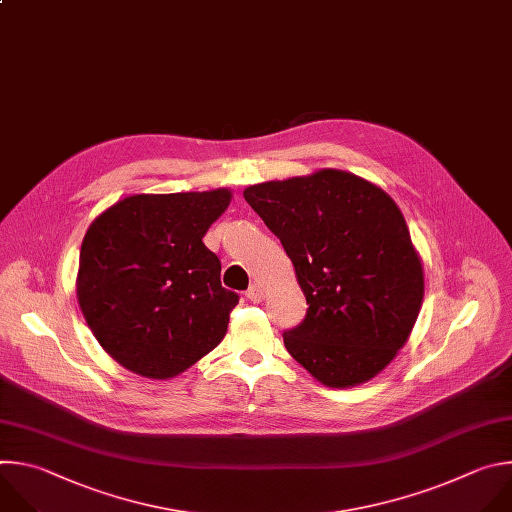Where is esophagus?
Returning a JSON list of instances; mask_svg holds the SVG:
<instances>
[{"label":"esophagus","instance_id":"1","mask_svg":"<svg viewBox=\"0 0 512 512\" xmlns=\"http://www.w3.org/2000/svg\"><path fill=\"white\" fill-rule=\"evenodd\" d=\"M246 298H250L252 302H260L264 298V288L260 284H250V288L246 290Z\"/></svg>","mask_w":512,"mask_h":512}]
</instances>
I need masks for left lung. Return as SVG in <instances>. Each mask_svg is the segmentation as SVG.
Here are the masks:
<instances>
[{"instance_id":"1","label":"left lung","mask_w":512,"mask_h":512,"mask_svg":"<svg viewBox=\"0 0 512 512\" xmlns=\"http://www.w3.org/2000/svg\"><path fill=\"white\" fill-rule=\"evenodd\" d=\"M280 240L306 296V317L284 331L286 351L329 387L369 381L410 337L424 268L395 201L339 169L244 189Z\"/></svg>"}]
</instances>
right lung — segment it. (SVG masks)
I'll return each instance as SVG.
<instances>
[{"label":"right lung","instance_id":"1","mask_svg":"<svg viewBox=\"0 0 512 512\" xmlns=\"http://www.w3.org/2000/svg\"><path fill=\"white\" fill-rule=\"evenodd\" d=\"M226 187L129 195L80 248L76 296L92 335L125 369L169 379L220 345L238 294L201 238L230 206Z\"/></svg>","mask_w":512,"mask_h":512}]
</instances>
